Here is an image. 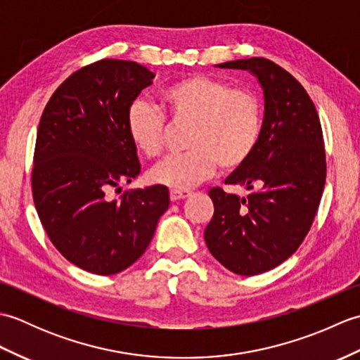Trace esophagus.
Returning a JSON list of instances; mask_svg holds the SVG:
<instances>
[{"mask_svg": "<svg viewBox=\"0 0 360 360\" xmlns=\"http://www.w3.org/2000/svg\"><path fill=\"white\" fill-rule=\"evenodd\" d=\"M190 195H192V192H190V190H174V188L170 190V200L172 201L186 200V198H188Z\"/></svg>", "mask_w": 360, "mask_h": 360, "instance_id": "esophagus-1", "label": "esophagus"}]
</instances>
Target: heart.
I'll return each instance as SVG.
<instances>
[{"label": "heart", "instance_id": "1", "mask_svg": "<svg viewBox=\"0 0 360 360\" xmlns=\"http://www.w3.org/2000/svg\"><path fill=\"white\" fill-rule=\"evenodd\" d=\"M160 105L174 122H188L186 153L172 155L153 167V184L188 190L209 179L218 165L235 170L254 155L263 134L264 106L252 89L233 88L209 75H190L160 93ZM125 128L133 147L156 158L164 143L165 120L155 106L134 101Z\"/></svg>", "mask_w": 360, "mask_h": 360}]
</instances>
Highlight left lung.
<instances>
[{
	"label": "left lung",
	"instance_id": "8db88e82",
	"mask_svg": "<svg viewBox=\"0 0 360 360\" xmlns=\"http://www.w3.org/2000/svg\"><path fill=\"white\" fill-rule=\"evenodd\" d=\"M217 68L249 71L264 96L262 141L226 179L256 190L240 198L212 188L215 212L204 232L210 254L226 269L249 277L281 264L309 232L326 178L323 134L307 91L271 60L252 57Z\"/></svg>",
	"mask_w": 360,
	"mask_h": 360
}]
</instances>
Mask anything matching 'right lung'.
I'll use <instances>...</instances> for the list:
<instances>
[{"label":"right lung","instance_id":"1","mask_svg":"<svg viewBox=\"0 0 360 360\" xmlns=\"http://www.w3.org/2000/svg\"><path fill=\"white\" fill-rule=\"evenodd\" d=\"M153 79L139 63L105 58L70 75L41 114L32 168L35 209L60 254L91 274L131 266L170 204L164 186L112 201L105 196L141 173L125 117Z\"/></svg>","mask_w":360,"mask_h":360}]
</instances>
